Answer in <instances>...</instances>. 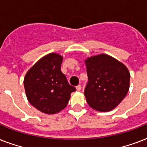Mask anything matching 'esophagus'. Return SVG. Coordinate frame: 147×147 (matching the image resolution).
Returning <instances> with one entry per match:
<instances>
[{"mask_svg":"<svg viewBox=\"0 0 147 147\" xmlns=\"http://www.w3.org/2000/svg\"><path fill=\"white\" fill-rule=\"evenodd\" d=\"M81 89H82V85H78V86H76V90H77L78 92H79V91H81Z\"/></svg>","mask_w":147,"mask_h":147,"instance_id":"obj_1","label":"esophagus"}]
</instances>
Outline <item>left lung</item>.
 I'll use <instances>...</instances> for the list:
<instances>
[{"instance_id":"obj_1","label":"left lung","mask_w":147,"mask_h":147,"mask_svg":"<svg viewBox=\"0 0 147 147\" xmlns=\"http://www.w3.org/2000/svg\"><path fill=\"white\" fill-rule=\"evenodd\" d=\"M88 77L85 96L92 108L100 112L114 109L127 94L130 71L124 64L107 54L85 61Z\"/></svg>"}]
</instances>
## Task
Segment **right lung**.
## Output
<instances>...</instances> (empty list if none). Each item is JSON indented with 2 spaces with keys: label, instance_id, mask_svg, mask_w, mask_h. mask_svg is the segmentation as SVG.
<instances>
[{
  "label": "right lung",
  "instance_id": "right-lung-1",
  "mask_svg": "<svg viewBox=\"0 0 147 147\" xmlns=\"http://www.w3.org/2000/svg\"><path fill=\"white\" fill-rule=\"evenodd\" d=\"M62 59L58 53H49L38 60L24 77L27 100L44 114H55L64 109L76 91L61 71Z\"/></svg>",
  "mask_w": 147,
  "mask_h": 147
}]
</instances>
